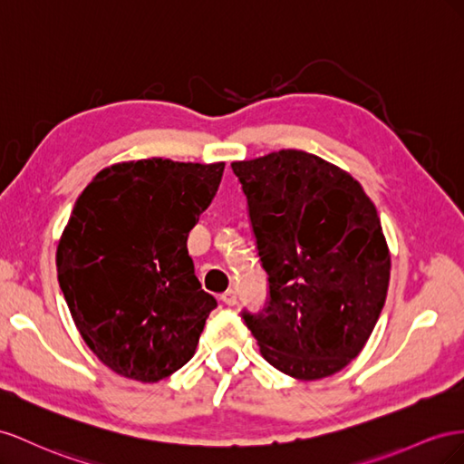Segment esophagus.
<instances>
[{
  "label": "esophagus",
  "mask_w": 464,
  "mask_h": 464,
  "mask_svg": "<svg viewBox=\"0 0 464 464\" xmlns=\"http://www.w3.org/2000/svg\"><path fill=\"white\" fill-rule=\"evenodd\" d=\"M221 301L225 303V305H229V307L237 305V291L235 289H227V291H225V294H221Z\"/></svg>",
  "instance_id": "34e87169"
}]
</instances>
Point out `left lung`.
I'll use <instances>...</instances> for the list:
<instances>
[{"instance_id":"1","label":"left lung","mask_w":464,"mask_h":464,"mask_svg":"<svg viewBox=\"0 0 464 464\" xmlns=\"http://www.w3.org/2000/svg\"><path fill=\"white\" fill-rule=\"evenodd\" d=\"M231 169L268 274L266 305L245 309V324L282 373H338L363 350L387 299L391 255L373 202L346 170L305 151Z\"/></svg>"}]
</instances>
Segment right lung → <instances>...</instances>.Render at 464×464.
I'll use <instances>...</instances> for the list:
<instances>
[{"instance_id":"obj_1","label":"right lung","mask_w":464,"mask_h":464,"mask_svg":"<svg viewBox=\"0 0 464 464\" xmlns=\"http://www.w3.org/2000/svg\"><path fill=\"white\" fill-rule=\"evenodd\" d=\"M225 163L140 159L102 169L58 243V282L79 334L114 373L157 382L187 363L218 301L202 289L188 233Z\"/></svg>"}]
</instances>
